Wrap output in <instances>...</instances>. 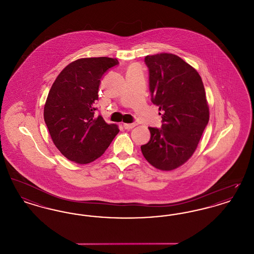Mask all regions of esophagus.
I'll list each match as a JSON object with an SVG mask.
<instances>
[{
  "label": "esophagus",
  "instance_id": "1",
  "mask_svg": "<svg viewBox=\"0 0 254 254\" xmlns=\"http://www.w3.org/2000/svg\"><path fill=\"white\" fill-rule=\"evenodd\" d=\"M136 125L137 124H135V123H133V124H124V127H125V129H131L134 127H136Z\"/></svg>",
  "mask_w": 254,
  "mask_h": 254
}]
</instances>
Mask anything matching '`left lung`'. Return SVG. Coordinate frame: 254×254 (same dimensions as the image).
<instances>
[{
	"label": "left lung",
	"mask_w": 254,
	"mask_h": 254,
	"mask_svg": "<svg viewBox=\"0 0 254 254\" xmlns=\"http://www.w3.org/2000/svg\"><path fill=\"white\" fill-rule=\"evenodd\" d=\"M145 63L151 102L162 111L163 124L148 127L150 140L141 150L154 168L172 170L192 156L209 120L205 87L196 69L177 55H148Z\"/></svg>",
	"instance_id": "1"
}]
</instances>
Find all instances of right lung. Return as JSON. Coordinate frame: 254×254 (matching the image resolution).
<instances>
[{
    "label": "right lung",
    "instance_id": "right-lung-1",
    "mask_svg": "<svg viewBox=\"0 0 254 254\" xmlns=\"http://www.w3.org/2000/svg\"><path fill=\"white\" fill-rule=\"evenodd\" d=\"M118 64L109 57L74 61L49 90L44 109L49 134L61 153L77 164L102 156L119 132L117 125L96 116L94 108L103 75Z\"/></svg>",
    "mask_w": 254,
    "mask_h": 254
}]
</instances>
